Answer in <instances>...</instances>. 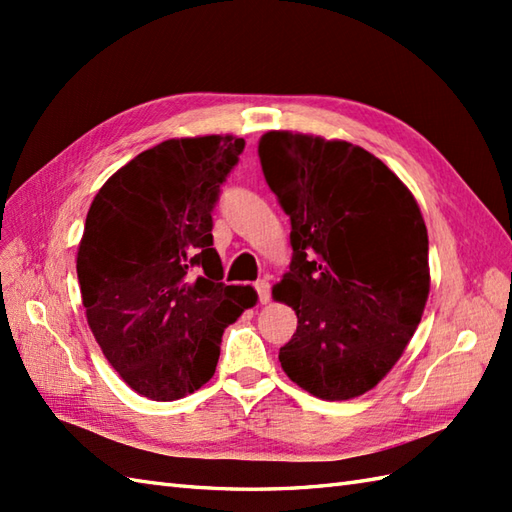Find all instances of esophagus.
Here are the masks:
<instances>
[{
	"instance_id": "1",
	"label": "esophagus",
	"mask_w": 512,
	"mask_h": 512,
	"mask_svg": "<svg viewBox=\"0 0 512 512\" xmlns=\"http://www.w3.org/2000/svg\"><path fill=\"white\" fill-rule=\"evenodd\" d=\"M255 290H257V297H259V303H268L270 301V284L266 279H259L255 284Z\"/></svg>"
}]
</instances>
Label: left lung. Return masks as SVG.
Segmentation results:
<instances>
[{
    "label": "left lung",
    "mask_w": 512,
    "mask_h": 512,
    "mask_svg": "<svg viewBox=\"0 0 512 512\" xmlns=\"http://www.w3.org/2000/svg\"><path fill=\"white\" fill-rule=\"evenodd\" d=\"M259 160L290 217V270L273 297L297 312L279 350L321 400L363 396L398 363L429 297L420 206L383 160L345 140L266 132Z\"/></svg>",
    "instance_id": "1"
}]
</instances>
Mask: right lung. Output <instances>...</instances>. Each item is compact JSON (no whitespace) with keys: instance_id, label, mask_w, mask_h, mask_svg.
<instances>
[{"instance_id":"obj_1","label":"right lung","mask_w":512,"mask_h":512,"mask_svg":"<svg viewBox=\"0 0 512 512\" xmlns=\"http://www.w3.org/2000/svg\"><path fill=\"white\" fill-rule=\"evenodd\" d=\"M242 151L231 134L171 138L92 200L76 253L85 317L140 396L171 402L209 383L224 328L257 303L250 286L222 284L211 235L220 184Z\"/></svg>"}]
</instances>
